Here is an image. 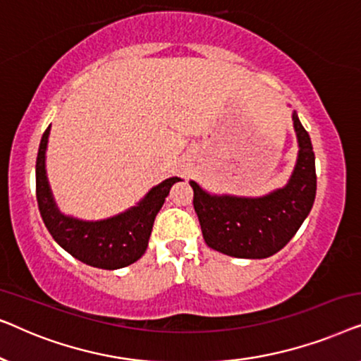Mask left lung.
<instances>
[{"instance_id": "left-lung-1", "label": "left lung", "mask_w": 361, "mask_h": 361, "mask_svg": "<svg viewBox=\"0 0 361 361\" xmlns=\"http://www.w3.org/2000/svg\"><path fill=\"white\" fill-rule=\"evenodd\" d=\"M293 121L299 152L283 189L263 197L212 195L190 180L202 235L212 250L235 258H268L283 250L300 228L314 205L317 176L310 136L295 111Z\"/></svg>"}]
</instances>
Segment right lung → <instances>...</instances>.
<instances>
[{"label":"right lung","mask_w":361,"mask_h":361,"mask_svg":"<svg viewBox=\"0 0 361 361\" xmlns=\"http://www.w3.org/2000/svg\"><path fill=\"white\" fill-rule=\"evenodd\" d=\"M51 126L44 131L36 161V197L44 225L67 253L100 269H120L145 255L152 225L171 187L179 177H169L152 187L140 204L123 214L98 221L63 215L54 202L46 174V149Z\"/></svg>","instance_id":"obj_1"}]
</instances>
